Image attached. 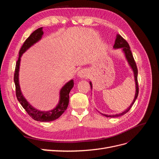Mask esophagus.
Returning a JSON list of instances; mask_svg holds the SVG:
<instances>
[{"label": "esophagus", "mask_w": 159, "mask_h": 159, "mask_svg": "<svg viewBox=\"0 0 159 159\" xmlns=\"http://www.w3.org/2000/svg\"><path fill=\"white\" fill-rule=\"evenodd\" d=\"M78 75L80 78H85L87 76V71L85 70H81L78 72Z\"/></svg>", "instance_id": "34e87169"}]
</instances>
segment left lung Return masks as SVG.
I'll list each match as a JSON object with an SVG mask.
<instances>
[{
	"instance_id": "obj_1",
	"label": "left lung",
	"mask_w": 159,
	"mask_h": 159,
	"mask_svg": "<svg viewBox=\"0 0 159 159\" xmlns=\"http://www.w3.org/2000/svg\"><path fill=\"white\" fill-rule=\"evenodd\" d=\"M113 48H122L123 51L124 52L125 54L126 58L129 62V64L130 66H131V68L133 69V71L134 72V80H135V85H136V93H135V96H134V98L133 103H131V105H130L128 109H127L124 112H123L121 113H119V114L112 115H107L103 114L104 116H106L108 117H119V116H121V115H123L124 114L127 113L132 107L133 105L134 104V102H135V100L137 99L138 94H139V85H138V80H137L138 70H137V65L135 63V61H134V60L132 52H131V50H130V46L128 44V42L125 40L121 35L117 34L116 40H115V44L113 46ZM89 84L91 85V89L92 88V84H91V82L89 83Z\"/></svg>"
}]
</instances>
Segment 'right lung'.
Returning <instances> with one entry per match:
<instances>
[{
    "label": "right lung",
    "instance_id": "1",
    "mask_svg": "<svg viewBox=\"0 0 159 159\" xmlns=\"http://www.w3.org/2000/svg\"><path fill=\"white\" fill-rule=\"evenodd\" d=\"M42 29L43 28L41 27L38 28L35 31H34L24 42L20 51H19L18 59L16 63L15 71H14V84H15L16 95L17 99L21 104L22 107L25 109L27 113L30 115V117L38 121L49 122L59 118L68 107L70 98L69 93L70 92V90L74 87L73 80H70L69 82L66 84L64 87L61 88L60 90V97L58 104H57L56 108L53 110L49 111H41L34 108L32 105H30L22 95L18 81V71L20 57L24 52H25L26 50L29 48L31 46L41 39L43 34H44Z\"/></svg>",
    "mask_w": 159,
    "mask_h": 159
}]
</instances>
